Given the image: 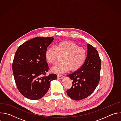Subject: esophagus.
I'll use <instances>...</instances> for the list:
<instances>
[{
  "label": "esophagus",
  "mask_w": 121,
  "mask_h": 121,
  "mask_svg": "<svg viewBox=\"0 0 121 121\" xmlns=\"http://www.w3.org/2000/svg\"><path fill=\"white\" fill-rule=\"evenodd\" d=\"M57 78L59 79H62L64 78V75H58L57 76Z\"/></svg>",
  "instance_id": "34e87169"
}]
</instances>
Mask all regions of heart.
<instances>
[{"label":"heart","instance_id":"heart-1","mask_svg":"<svg viewBox=\"0 0 121 121\" xmlns=\"http://www.w3.org/2000/svg\"><path fill=\"white\" fill-rule=\"evenodd\" d=\"M63 55L62 62L56 63L51 68L52 72L59 74L70 69L72 71L78 70L84 64L87 57L86 49L78 47L71 41H64L56 43L55 48H48L45 52V57L50 64H54L58 55Z\"/></svg>","mask_w":121,"mask_h":121}]
</instances>
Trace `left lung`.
I'll return each mask as SVG.
<instances>
[{
    "mask_svg": "<svg viewBox=\"0 0 121 121\" xmlns=\"http://www.w3.org/2000/svg\"><path fill=\"white\" fill-rule=\"evenodd\" d=\"M100 68L101 60L97 50L88 44L87 57L84 64L78 70L67 75L73 81L72 87L66 91L68 96L78 100L91 95L99 83Z\"/></svg>",
    "mask_w": 121,
    "mask_h": 121,
    "instance_id": "left-lung-1",
    "label": "left lung"
}]
</instances>
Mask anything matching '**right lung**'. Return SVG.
I'll use <instances>...</instances> for the list:
<instances>
[{"label":"right lung","instance_id":"add662e5","mask_svg":"<svg viewBox=\"0 0 121 121\" xmlns=\"http://www.w3.org/2000/svg\"><path fill=\"white\" fill-rule=\"evenodd\" d=\"M52 37H37L21 45L12 63L13 73L17 87L25 97L32 100L42 98L48 91L50 82L57 75L46 76L49 67L45 52L54 40Z\"/></svg>","mask_w":121,"mask_h":121}]
</instances>
